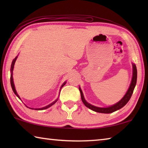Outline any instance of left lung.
<instances>
[{"mask_svg":"<svg viewBox=\"0 0 148 148\" xmlns=\"http://www.w3.org/2000/svg\"><path fill=\"white\" fill-rule=\"evenodd\" d=\"M132 68H133V72H132V78L131 84V85H130V87L128 89V91H127V93L125 94V95L123 97V98L119 102H117V103H116V104L113 105V106H112L110 107H108V108H99V107L92 106V105L89 104L88 102H87V101L85 100L83 92H82L81 89L79 87L80 94H81L82 101L84 102L85 106H87V108H89V109L93 110V111H95V112H99V113H104V114L112 113V112L116 111V110H119L120 108H121L123 107L125 105L129 102L130 99H131L132 95V93H133L134 89L136 84L137 70H136V65L132 64Z\"/></svg>","mask_w":148,"mask_h":148,"instance_id":"8db88e82","label":"left lung"}]
</instances>
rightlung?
Masks as SVG:
<instances>
[{"instance_id":"obj_1","label":"right lung","mask_w":148,"mask_h":148,"mask_svg":"<svg viewBox=\"0 0 148 148\" xmlns=\"http://www.w3.org/2000/svg\"><path fill=\"white\" fill-rule=\"evenodd\" d=\"M17 57H16V58H15L14 60H13V61H12V65H11V69H10V71H11V72H12V74H11V77H10V84H11V86H12V90H13V91H14V92L15 93V95H16V96L18 97L19 99H20L19 98V95H17V92H16V89H15V86H14V81H13V77H12V71H13V69H14V64H15V62H16V59H17ZM65 82L64 83L62 84V86H61V89L62 88V87H63L64 85H65ZM57 101V100H56V101H55L53 102H52V103H51L50 104H49V105H47V106H45V107H44V108H36V109H35V110H45V109H47V108H49L50 106H51L53 104H54L55 103H56V102ZM31 109H32L33 110V108H31Z\"/></svg>"}]
</instances>
